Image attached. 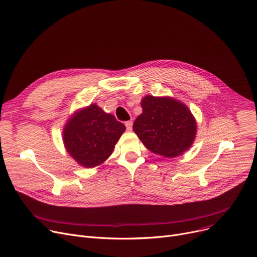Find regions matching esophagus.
Here are the masks:
<instances>
[{
	"label": "esophagus",
	"mask_w": 257,
	"mask_h": 257,
	"mask_svg": "<svg viewBox=\"0 0 257 257\" xmlns=\"http://www.w3.org/2000/svg\"><path fill=\"white\" fill-rule=\"evenodd\" d=\"M125 125H126V128H127L128 131H131V130H132V125H133V122H132V121H127V122L125 123Z\"/></svg>",
	"instance_id": "obj_1"
}]
</instances>
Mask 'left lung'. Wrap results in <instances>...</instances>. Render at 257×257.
I'll return each instance as SVG.
<instances>
[{
	"mask_svg": "<svg viewBox=\"0 0 257 257\" xmlns=\"http://www.w3.org/2000/svg\"><path fill=\"white\" fill-rule=\"evenodd\" d=\"M143 112L133 123V131L145 147L165 158H174L189 149L197 125L190 109L173 97L147 95Z\"/></svg>",
	"mask_w": 257,
	"mask_h": 257,
	"instance_id": "8db88e82",
	"label": "left lung"
}]
</instances>
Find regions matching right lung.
I'll use <instances>...</instances> for the list:
<instances>
[{
  "label": "right lung",
  "mask_w": 257,
  "mask_h": 257,
  "mask_svg": "<svg viewBox=\"0 0 257 257\" xmlns=\"http://www.w3.org/2000/svg\"><path fill=\"white\" fill-rule=\"evenodd\" d=\"M126 130L121 122L96 103L76 110L66 122L63 142L67 153L82 167L103 163Z\"/></svg>",
  "instance_id": "1"
}]
</instances>
